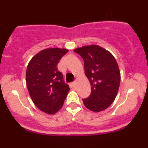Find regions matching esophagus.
<instances>
[{
    "mask_svg": "<svg viewBox=\"0 0 148 148\" xmlns=\"http://www.w3.org/2000/svg\"><path fill=\"white\" fill-rule=\"evenodd\" d=\"M75 85H76V82H72V83H71V86H72V87H74V86H75Z\"/></svg>",
    "mask_w": 148,
    "mask_h": 148,
    "instance_id": "34e87169",
    "label": "esophagus"
}]
</instances>
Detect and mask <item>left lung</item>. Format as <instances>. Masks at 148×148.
Wrapping results in <instances>:
<instances>
[{
    "instance_id": "obj_1",
    "label": "left lung",
    "mask_w": 148,
    "mask_h": 148,
    "mask_svg": "<svg viewBox=\"0 0 148 148\" xmlns=\"http://www.w3.org/2000/svg\"><path fill=\"white\" fill-rule=\"evenodd\" d=\"M74 51L84 59L85 74L91 85L90 95L83 99L85 106L93 112L106 109L114 101L120 84V72L115 57L96 45Z\"/></svg>"
}]
</instances>
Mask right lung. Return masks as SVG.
I'll return each mask as SVG.
<instances>
[{"label":"right lung","mask_w":148,"mask_h":148,"mask_svg":"<svg viewBox=\"0 0 148 148\" xmlns=\"http://www.w3.org/2000/svg\"><path fill=\"white\" fill-rule=\"evenodd\" d=\"M68 51L67 49H45L35 54L27 67L25 81L30 97L35 106L47 114H55L62 108L70 90L57 68Z\"/></svg>","instance_id":"add662e5"}]
</instances>
